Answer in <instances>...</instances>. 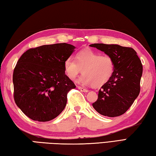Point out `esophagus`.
I'll use <instances>...</instances> for the list:
<instances>
[{
	"label": "esophagus",
	"mask_w": 156,
	"mask_h": 156,
	"mask_svg": "<svg viewBox=\"0 0 156 156\" xmlns=\"http://www.w3.org/2000/svg\"><path fill=\"white\" fill-rule=\"evenodd\" d=\"M77 88H78L79 90H80L81 92H89V91H88L87 90L85 89V88H83V87H81L80 86H77Z\"/></svg>",
	"instance_id": "34e87169"
}]
</instances>
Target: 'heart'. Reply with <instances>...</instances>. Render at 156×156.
<instances>
[{"label":"heart","instance_id":"1","mask_svg":"<svg viewBox=\"0 0 156 156\" xmlns=\"http://www.w3.org/2000/svg\"><path fill=\"white\" fill-rule=\"evenodd\" d=\"M64 61V72L70 80L74 81L82 72L77 80L82 86L98 87L103 86L112 77L115 70V62L110 55H102L92 50H83L75 56Z\"/></svg>","mask_w":156,"mask_h":156}]
</instances>
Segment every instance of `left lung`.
I'll return each instance as SVG.
<instances>
[{"instance_id":"8db88e82","label":"left lung","mask_w":156,"mask_h":156,"mask_svg":"<svg viewBox=\"0 0 156 156\" xmlns=\"http://www.w3.org/2000/svg\"><path fill=\"white\" fill-rule=\"evenodd\" d=\"M90 47L112 57L115 70L112 77L98 91L92 104L100 114L111 117L122 115L133 104L140 92L143 66L134 49L117 44L94 43Z\"/></svg>"}]
</instances>
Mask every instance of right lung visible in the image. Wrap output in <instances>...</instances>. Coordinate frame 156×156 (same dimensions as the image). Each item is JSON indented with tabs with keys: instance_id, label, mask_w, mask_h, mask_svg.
<instances>
[{
	"instance_id": "right-lung-1",
	"label": "right lung",
	"mask_w": 156,
	"mask_h": 156,
	"mask_svg": "<svg viewBox=\"0 0 156 156\" xmlns=\"http://www.w3.org/2000/svg\"><path fill=\"white\" fill-rule=\"evenodd\" d=\"M75 48L65 43L45 45L28 49L17 61L14 100L29 118L48 122L65 108L67 93L76 86L66 75L64 63Z\"/></svg>"
}]
</instances>
